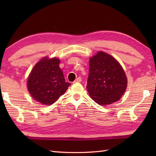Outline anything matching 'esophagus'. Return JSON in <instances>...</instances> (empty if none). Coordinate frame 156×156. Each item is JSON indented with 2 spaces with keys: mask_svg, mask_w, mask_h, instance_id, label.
Returning <instances> with one entry per match:
<instances>
[{
  "mask_svg": "<svg viewBox=\"0 0 156 156\" xmlns=\"http://www.w3.org/2000/svg\"><path fill=\"white\" fill-rule=\"evenodd\" d=\"M82 81V78L81 77H78L76 79L74 82H80Z\"/></svg>",
  "mask_w": 156,
  "mask_h": 156,
  "instance_id": "obj_1",
  "label": "esophagus"
}]
</instances>
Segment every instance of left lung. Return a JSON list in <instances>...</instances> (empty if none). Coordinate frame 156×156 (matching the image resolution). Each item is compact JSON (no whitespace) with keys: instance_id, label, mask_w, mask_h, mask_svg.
<instances>
[{"instance_id":"obj_1","label":"left lung","mask_w":156,"mask_h":156,"mask_svg":"<svg viewBox=\"0 0 156 156\" xmlns=\"http://www.w3.org/2000/svg\"><path fill=\"white\" fill-rule=\"evenodd\" d=\"M89 63L87 88L91 98L101 106L119 101L127 85V79L121 64L103 51H98Z\"/></svg>"}]
</instances>
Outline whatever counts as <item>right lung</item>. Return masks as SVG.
Returning a JSON list of instances; mask_svg holds the SVG:
<instances>
[{"instance_id":"right-lung-1","label":"right lung","mask_w":156,"mask_h":156,"mask_svg":"<svg viewBox=\"0 0 156 156\" xmlns=\"http://www.w3.org/2000/svg\"><path fill=\"white\" fill-rule=\"evenodd\" d=\"M58 58L45 57L37 62L27 80V88L36 101L51 105L65 93L70 83L66 82Z\"/></svg>"}]
</instances>
